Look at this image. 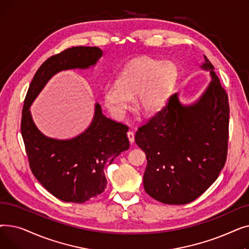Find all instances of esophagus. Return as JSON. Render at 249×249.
<instances>
[{"label": "esophagus", "mask_w": 249, "mask_h": 249, "mask_svg": "<svg viewBox=\"0 0 249 249\" xmlns=\"http://www.w3.org/2000/svg\"><path fill=\"white\" fill-rule=\"evenodd\" d=\"M127 136H128V139H129L130 143H133L134 142V132L133 131H128L127 132Z\"/></svg>", "instance_id": "34e87169"}]
</instances>
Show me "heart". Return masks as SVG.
I'll use <instances>...</instances> for the list:
<instances>
[{
    "label": "heart",
    "instance_id": "heart-1",
    "mask_svg": "<svg viewBox=\"0 0 249 249\" xmlns=\"http://www.w3.org/2000/svg\"><path fill=\"white\" fill-rule=\"evenodd\" d=\"M177 75L173 63L150 58L136 59L119 74L117 82L104 88L105 106L120 119L131 106L132 95L137 94L138 107L145 113H154L163 106Z\"/></svg>",
    "mask_w": 249,
    "mask_h": 249
}]
</instances>
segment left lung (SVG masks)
Returning <instances> with one entry per match:
<instances>
[{
  "mask_svg": "<svg viewBox=\"0 0 249 249\" xmlns=\"http://www.w3.org/2000/svg\"><path fill=\"white\" fill-rule=\"evenodd\" d=\"M202 69L212 81L202 97L184 106L174 94L165 106L138 128L136 144L145 152V192L168 205L193 202L217 179L228 151L229 103L213 64Z\"/></svg>",
  "mask_w": 249,
  "mask_h": 249,
  "instance_id": "left-lung-1",
  "label": "left lung"
}]
</instances>
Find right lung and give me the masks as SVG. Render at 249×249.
<instances>
[{
  "instance_id": "1",
  "label": "right lung",
  "mask_w": 249,
  "mask_h": 249,
  "mask_svg": "<svg viewBox=\"0 0 249 249\" xmlns=\"http://www.w3.org/2000/svg\"><path fill=\"white\" fill-rule=\"evenodd\" d=\"M102 55L96 46L71 47L52 55L36 71L24 100L21 133L31 171L50 194L67 203H85L105 191V168L129 148L128 126L103 115L96 104L93 122L84 133L70 140L52 139L36 128L29 107L52 75L88 69Z\"/></svg>"
}]
</instances>
